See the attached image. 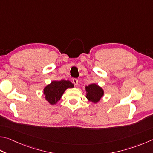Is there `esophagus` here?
Returning <instances> with one entry per match:
<instances>
[{"label": "esophagus", "mask_w": 153, "mask_h": 153, "mask_svg": "<svg viewBox=\"0 0 153 153\" xmlns=\"http://www.w3.org/2000/svg\"><path fill=\"white\" fill-rule=\"evenodd\" d=\"M72 81H73V83L75 85H77V84H78V79L77 78H74L72 79Z\"/></svg>", "instance_id": "1"}]
</instances>
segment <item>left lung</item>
I'll return each mask as SVG.
<instances>
[{
	"mask_svg": "<svg viewBox=\"0 0 153 153\" xmlns=\"http://www.w3.org/2000/svg\"><path fill=\"white\" fill-rule=\"evenodd\" d=\"M86 98L93 103H97L104 96V90L96 84L85 86Z\"/></svg>",
	"mask_w": 153,
	"mask_h": 153,
	"instance_id": "obj_1",
	"label": "left lung"
}]
</instances>
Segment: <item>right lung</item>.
Masks as SVG:
<instances>
[{"mask_svg": "<svg viewBox=\"0 0 153 153\" xmlns=\"http://www.w3.org/2000/svg\"><path fill=\"white\" fill-rule=\"evenodd\" d=\"M74 85L69 80L52 81L43 89V94L46 100L50 104L54 105L60 100L64 91L68 88H74Z\"/></svg>", "mask_w": 153, "mask_h": 153, "instance_id": "add662e5", "label": "right lung"}]
</instances>
